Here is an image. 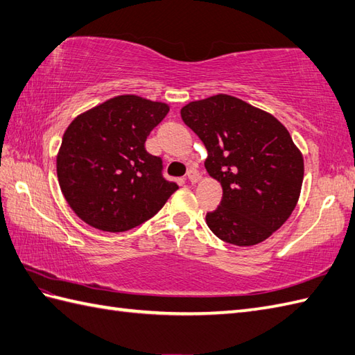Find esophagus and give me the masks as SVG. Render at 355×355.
<instances>
[{
    "mask_svg": "<svg viewBox=\"0 0 355 355\" xmlns=\"http://www.w3.org/2000/svg\"><path fill=\"white\" fill-rule=\"evenodd\" d=\"M188 180L191 184H197L198 180H200V173H198L197 170H194V168H191V170H188Z\"/></svg>",
    "mask_w": 355,
    "mask_h": 355,
    "instance_id": "1",
    "label": "esophagus"
}]
</instances>
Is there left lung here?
<instances>
[{"instance_id": "obj_1", "label": "left lung", "mask_w": 355, "mask_h": 355, "mask_svg": "<svg viewBox=\"0 0 355 355\" xmlns=\"http://www.w3.org/2000/svg\"><path fill=\"white\" fill-rule=\"evenodd\" d=\"M180 116L203 141L205 167L223 187L206 224L224 243L256 245L295 209L304 161L274 116L229 94L189 102Z\"/></svg>"}]
</instances>
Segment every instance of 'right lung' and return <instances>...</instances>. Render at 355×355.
I'll list each match as a JSON object with an SVG mask.
<instances>
[{
  "mask_svg": "<svg viewBox=\"0 0 355 355\" xmlns=\"http://www.w3.org/2000/svg\"><path fill=\"white\" fill-rule=\"evenodd\" d=\"M168 105L135 94L112 98L67 126L57 176L72 211L89 226L126 232L152 218L179 188L144 148Z\"/></svg>",
  "mask_w": 355,
  "mask_h": 355,
  "instance_id": "add662e5",
  "label": "right lung"
}]
</instances>
